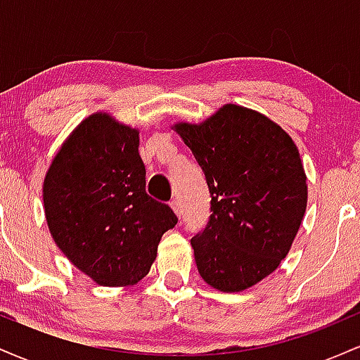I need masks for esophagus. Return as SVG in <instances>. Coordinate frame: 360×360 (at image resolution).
<instances>
[{
  "instance_id": "obj_1",
  "label": "esophagus",
  "mask_w": 360,
  "mask_h": 360,
  "mask_svg": "<svg viewBox=\"0 0 360 360\" xmlns=\"http://www.w3.org/2000/svg\"><path fill=\"white\" fill-rule=\"evenodd\" d=\"M171 208H172V212H174L177 217H181V206H179V201L177 200H172L171 201Z\"/></svg>"
}]
</instances>
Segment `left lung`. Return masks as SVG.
Segmentation results:
<instances>
[{
  "label": "left lung",
  "instance_id": "1",
  "mask_svg": "<svg viewBox=\"0 0 360 360\" xmlns=\"http://www.w3.org/2000/svg\"><path fill=\"white\" fill-rule=\"evenodd\" d=\"M174 130L212 194L208 225L191 238L201 278L223 292L254 286L278 269L307 212L298 147L278 123L238 105Z\"/></svg>",
  "mask_w": 360,
  "mask_h": 360
}]
</instances>
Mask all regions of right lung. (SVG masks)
I'll use <instances>...</instances> for the list:
<instances>
[{"label": "right lung", "instance_id": "obj_1", "mask_svg": "<svg viewBox=\"0 0 360 360\" xmlns=\"http://www.w3.org/2000/svg\"><path fill=\"white\" fill-rule=\"evenodd\" d=\"M44 208L65 257L110 288L146 278L160 238L177 223L146 193L139 130L108 113L82 120L62 143L44 179Z\"/></svg>", "mask_w": 360, "mask_h": 360}]
</instances>
